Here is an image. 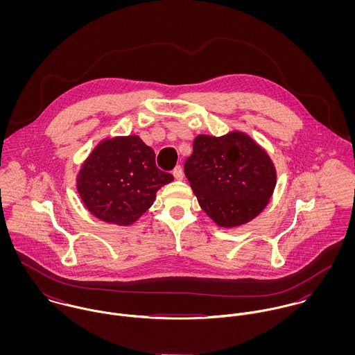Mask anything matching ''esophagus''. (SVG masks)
I'll use <instances>...</instances> for the list:
<instances>
[{"mask_svg": "<svg viewBox=\"0 0 355 355\" xmlns=\"http://www.w3.org/2000/svg\"><path fill=\"white\" fill-rule=\"evenodd\" d=\"M173 176L176 180H183L184 178V173H183V168L180 165H178L175 169H173Z\"/></svg>", "mask_w": 355, "mask_h": 355, "instance_id": "obj_1", "label": "esophagus"}]
</instances>
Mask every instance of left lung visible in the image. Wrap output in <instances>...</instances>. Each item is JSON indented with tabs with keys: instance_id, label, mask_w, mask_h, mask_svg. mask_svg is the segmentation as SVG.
Listing matches in <instances>:
<instances>
[{
	"instance_id": "obj_1",
	"label": "left lung",
	"mask_w": 355,
	"mask_h": 355,
	"mask_svg": "<svg viewBox=\"0 0 355 355\" xmlns=\"http://www.w3.org/2000/svg\"><path fill=\"white\" fill-rule=\"evenodd\" d=\"M184 173L203 211L223 228L255 218L273 196L277 172L268 152L243 131L200 134Z\"/></svg>"
}]
</instances>
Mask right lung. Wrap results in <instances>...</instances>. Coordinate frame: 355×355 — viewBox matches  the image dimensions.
Instances as JSON below:
<instances>
[{"label":"right lung","instance_id":"add662e5","mask_svg":"<svg viewBox=\"0 0 355 355\" xmlns=\"http://www.w3.org/2000/svg\"><path fill=\"white\" fill-rule=\"evenodd\" d=\"M173 182L155 166V154L138 135L101 139L82 162L76 190L98 220L132 225L155 201L157 191Z\"/></svg>","mask_w":355,"mask_h":355}]
</instances>
